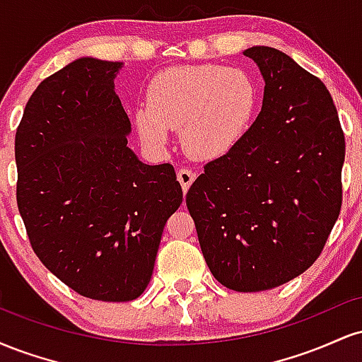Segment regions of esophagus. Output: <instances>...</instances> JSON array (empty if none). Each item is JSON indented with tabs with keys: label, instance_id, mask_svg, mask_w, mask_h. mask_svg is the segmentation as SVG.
I'll return each mask as SVG.
<instances>
[{
	"label": "esophagus",
	"instance_id": "esophagus-1",
	"mask_svg": "<svg viewBox=\"0 0 362 362\" xmlns=\"http://www.w3.org/2000/svg\"><path fill=\"white\" fill-rule=\"evenodd\" d=\"M177 178H178V182H180L184 192H187V190H189V187L192 185V182L195 180V173L190 168L184 167L177 172Z\"/></svg>",
	"mask_w": 362,
	"mask_h": 362
}]
</instances>
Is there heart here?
I'll use <instances>...</instances> for the list:
<instances>
[{
    "mask_svg": "<svg viewBox=\"0 0 362 362\" xmlns=\"http://www.w3.org/2000/svg\"><path fill=\"white\" fill-rule=\"evenodd\" d=\"M259 86L247 71L218 64L172 66L153 76L146 105L136 110L139 134L155 146L182 127L190 155L202 160L233 149L252 126Z\"/></svg>",
    "mask_w": 362,
    "mask_h": 362,
    "instance_id": "heart-1",
    "label": "heart"
}]
</instances>
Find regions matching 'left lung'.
I'll return each instance as SVG.
<instances>
[{
    "label": "left lung",
    "mask_w": 362,
    "mask_h": 362,
    "mask_svg": "<svg viewBox=\"0 0 362 362\" xmlns=\"http://www.w3.org/2000/svg\"><path fill=\"white\" fill-rule=\"evenodd\" d=\"M243 54L265 80L262 110L233 149L204 165L185 202L213 276L257 293L322 253L342 207L346 138L320 78L274 47Z\"/></svg>",
    "instance_id": "1"
}]
</instances>
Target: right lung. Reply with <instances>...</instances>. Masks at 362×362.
Masks as SVG:
<instances>
[{"mask_svg":"<svg viewBox=\"0 0 362 362\" xmlns=\"http://www.w3.org/2000/svg\"><path fill=\"white\" fill-rule=\"evenodd\" d=\"M122 62L81 57L37 86L15 134L16 204L32 250L98 301L143 294L167 219L182 204L170 163H141L114 91Z\"/></svg>","mask_w":362,"mask_h":362,"instance_id":"1","label":"right lung"}]
</instances>
